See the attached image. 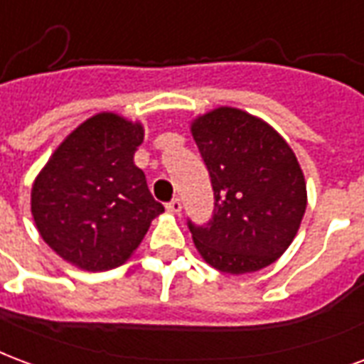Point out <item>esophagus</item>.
Returning a JSON list of instances; mask_svg holds the SVG:
<instances>
[{
  "label": "esophagus",
  "instance_id": "obj_1",
  "mask_svg": "<svg viewBox=\"0 0 364 364\" xmlns=\"http://www.w3.org/2000/svg\"><path fill=\"white\" fill-rule=\"evenodd\" d=\"M166 208H168L169 212H173V214H179V212H181V200H179V198H171V200L166 204Z\"/></svg>",
  "mask_w": 364,
  "mask_h": 364
}]
</instances>
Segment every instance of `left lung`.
Masks as SVG:
<instances>
[{
    "label": "left lung",
    "mask_w": 364,
    "mask_h": 364,
    "mask_svg": "<svg viewBox=\"0 0 364 364\" xmlns=\"http://www.w3.org/2000/svg\"><path fill=\"white\" fill-rule=\"evenodd\" d=\"M191 131L214 191L208 222L187 220L200 257L225 274L270 266L305 216V177L293 150L268 123L235 107L198 117Z\"/></svg>",
    "instance_id": "left-lung-1"
}]
</instances>
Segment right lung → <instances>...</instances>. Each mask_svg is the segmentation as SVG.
<instances>
[{
  "label": "right lung",
  "mask_w": 364,
  "mask_h": 364,
  "mask_svg": "<svg viewBox=\"0 0 364 364\" xmlns=\"http://www.w3.org/2000/svg\"><path fill=\"white\" fill-rule=\"evenodd\" d=\"M144 129L98 114L75 129L32 185V216L59 257L82 270L121 266L164 212L133 161Z\"/></svg>",
  "instance_id": "obj_1"
}]
</instances>
